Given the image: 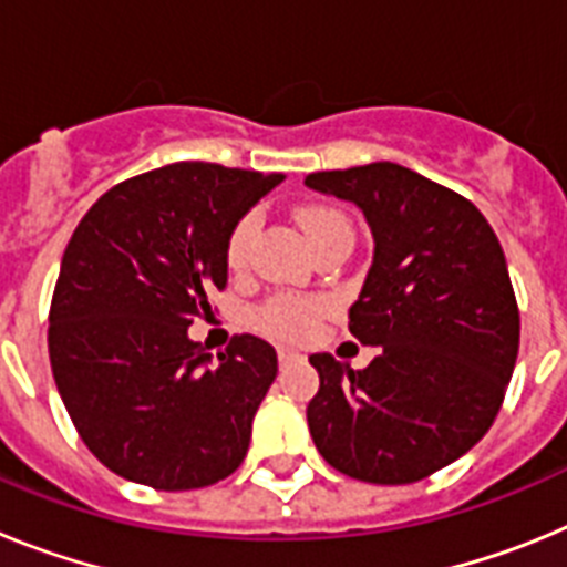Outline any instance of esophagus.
<instances>
[{
	"mask_svg": "<svg viewBox=\"0 0 567 567\" xmlns=\"http://www.w3.org/2000/svg\"><path fill=\"white\" fill-rule=\"evenodd\" d=\"M278 360L284 365H287V363H298V360H303V354H298V352H295V349H287V346H280V349H278Z\"/></svg>",
	"mask_w": 567,
	"mask_h": 567,
	"instance_id": "esophagus-1",
	"label": "esophagus"
}]
</instances>
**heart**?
Returning <instances> with one entry per match:
<instances>
[{
    "label": "heart",
    "instance_id": "1",
    "mask_svg": "<svg viewBox=\"0 0 567 567\" xmlns=\"http://www.w3.org/2000/svg\"><path fill=\"white\" fill-rule=\"evenodd\" d=\"M298 221H300V229H303V235L309 238V244H315V240H318L323 233H329V229L349 224L338 209H329V207L300 209ZM258 227L260 221L255 213L244 215V218L235 224L227 240L229 269H240L244 264H247L249 249H252L255 235H258ZM320 312H323L320 300L284 295V298H272L269 303H264V309H260V323H264L267 329H272V332L287 334V338H300V334H307L309 329H312L315 318H318Z\"/></svg>",
    "mask_w": 567,
    "mask_h": 567
}]
</instances>
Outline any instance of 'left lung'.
Returning a JSON list of instances; mask_svg holds the SVG:
<instances>
[{
	"mask_svg": "<svg viewBox=\"0 0 567 567\" xmlns=\"http://www.w3.org/2000/svg\"><path fill=\"white\" fill-rule=\"evenodd\" d=\"M363 213L374 255L349 332L378 346L365 369L318 352L307 405L320 457L340 474L405 485L463 457L505 398L519 349L508 264L463 195L392 162L307 175Z\"/></svg>",
	"mask_w": 567,
	"mask_h": 567,
	"instance_id": "obj_1",
	"label": "left lung"
}]
</instances>
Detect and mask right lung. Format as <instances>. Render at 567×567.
Returning a JSON list of instances; mask_svg holds the SVG:
<instances>
[{"label": "right lung", "mask_w": 567, "mask_h": 567, "mask_svg": "<svg viewBox=\"0 0 567 567\" xmlns=\"http://www.w3.org/2000/svg\"><path fill=\"white\" fill-rule=\"evenodd\" d=\"M284 178L167 164L115 184L79 221L50 303V365L84 445L118 477L204 488L247 457L278 354L235 334L215 360L189 327L227 287L233 227Z\"/></svg>", "instance_id": "obj_1"}]
</instances>
